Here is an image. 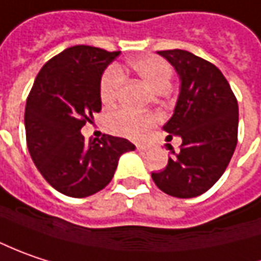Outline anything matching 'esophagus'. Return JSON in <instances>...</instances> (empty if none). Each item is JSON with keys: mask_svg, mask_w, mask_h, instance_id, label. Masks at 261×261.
I'll list each match as a JSON object with an SVG mask.
<instances>
[{"mask_svg": "<svg viewBox=\"0 0 261 261\" xmlns=\"http://www.w3.org/2000/svg\"><path fill=\"white\" fill-rule=\"evenodd\" d=\"M137 150L138 151H147V147H145V145H142V144H139V145H137Z\"/></svg>", "mask_w": 261, "mask_h": 261, "instance_id": "obj_1", "label": "esophagus"}]
</instances>
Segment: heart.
<instances>
[{
	"label": "heart",
	"mask_w": 261,
	"mask_h": 261,
	"mask_svg": "<svg viewBox=\"0 0 261 261\" xmlns=\"http://www.w3.org/2000/svg\"><path fill=\"white\" fill-rule=\"evenodd\" d=\"M130 69L150 86L152 91L160 92L169 89L172 81V67L166 60L147 56L132 60L129 63ZM123 84V72L119 67H110L104 73L99 85V97L104 104H111L120 92ZM157 122V117L148 113H134L126 109L111 111L106 119V126L114 135L127 138H141Z\"/></svg>",
	"instance_id": "b5f03b06"
}]
</instances>
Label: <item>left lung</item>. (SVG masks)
I'll use <instances>...</instances> for the list:
<instances>
[{
    "label": "left lung",
    "instance_id": "obj_1",
    "mask_svg": "<svg viewBox=\"0 0 261 261\" xmlns=\"http://www.w3.org/2000/svg\"><path fill=\"white\" fill-rule=\"evenodd\" d=\"M179 76L173 116L163 129L180 137V150L169 147L166 169L151 173L167 195L192 198L212 188L226 170L238 139V102L215 64L184 49L159 51Z\"/></svg>",
    "mask_w": 261,
    "mask_h": 261
}]
</instances>
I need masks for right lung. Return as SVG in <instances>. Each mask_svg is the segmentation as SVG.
I'll use <instances>...</instances> for the list:
<instances>
[{
    "label": "right lung",
    "mask_w": 261,
    "mask_h": 261,
    "mask_svg": "<svg viewBox=\"0 0 261 261\" xmlns=\"http://www.w3.org/2000/svg\"><path fill=\"white\" fill-rule=\"evenodd\" d=\"M120 51L74 45L46 61L26 101L24 129L33 163L59 192L84 198L106 188L120 155L135 150L124 138L85 141L81 129L101 110L102 73Z\"/></svg>",
    "instance_id": "obj_1"
}]
</instances>
